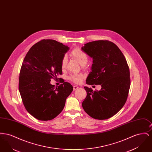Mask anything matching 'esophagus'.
Wrapping results in <instances>:
<instances>
[{
  "mask_svg": "<svg viewBox=\"0 0 152 152\" xmlns=\"http://www.w3.org/2000/svg\"><path fill=\"white\" fill-rule=\"evenodd\" d=\"M78 88H79V87H77V86H73V91H75V90L77 89Z\"/></svg>",
  "mask_w": 152,
  "mask_h": 152,
  "instance_id": "34e87169",
  "label": "esophagus"
}]
</instances>
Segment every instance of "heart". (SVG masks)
<instances>
[{
  "label": "heart",
  "mask_w": 152,
  "mask_h": 152,
  "mask_svg": "<svg viewBox=\"0 0 152 152\" xmlns=\"http://www.w3.org/2000/svg\"><path fill=\"white\" fill-rule=\"evenodd\" d=\"M71 55L73 58H76L82 65H86L88 61V56L84 51L79 48H75L71 52ZM67 63V56L64 55L61 60V65L63 68H64ZM68 79L73 82L79 84L83 79L84 76L82 74H73L69 76Z\"/></svg>",
  "instance_id": "b5f03b06"
}]
</instances>
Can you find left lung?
Here are the masks:
<instances>
[{
    "mask_svg": "<svg viewBox=\"0 0 152 152\" xmlns=\"http://www.w3.org/2000/svg\"><path fill=\"white\" fill-rule=\"evenodd\" d=\"M81 50L93 58L88 85H101V90L84 87L87 97L82 103L89 116L105 120L114 116L125 104L130 88V71L122 52L115 44L97 40L84 44Z\"/></svg>",
    "mask_w": 152,
    "mask_h": 152,
    "instance_id": "obj_1",
    "label": "left lung"
}]
</instances>
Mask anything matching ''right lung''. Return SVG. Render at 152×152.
I'll return each instance as SVG.
<instances>
[{
  "instance_id": "right-lung-1",
  "label": "right lung",
  "mask_w": 152,
  "mask_h": 152,
  "mask_svg": "<svg viewBox=\"0 0 152 152\" xmlns=\"http://www.w3.org/2000/svg\"><path fill=\"white\" fill-rule=\"evenodd\" d=\"M69 49L56 40L44 39L29 49L23 61L19 90L26 110L39 120L55 118L72 92V86L64 81L57 87L50 83L62 75L61 60Z\"/></svg>"
}]
</instances>
